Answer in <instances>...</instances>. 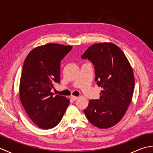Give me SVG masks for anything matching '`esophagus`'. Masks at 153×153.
<instances>
[{"instance_id":"34e87169","label":"esophagus","mask_w":153,"mask_h":153,"mask_svg":"<svg viewBox=\"0 0 153 153\" xmlns=\"http://www.w3.org/2000/svg\"><path fill=\"white\" fill-rule=\"evenodd\" d=\"M77 99H78V97H76V96H71V99L73 100L74 101H75V100H76Z\"/></svg>"}]
</instances>
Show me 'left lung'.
<instances>
[{
  "label": "left lung",
  "mask_w": 153,
  "mask_h": 153,
  "mask_svg": "<svg viewBox=\"0 0 153 153\" xmlns=\"http://www.w3.org/2000/svg\"><path fill=\"white\" fill-rule=\"evenodd\" d=\"M82 58H88L95 65V81L102 89L99 99L90 100L83 112L95 127L111 128L122 120L131 101L135 78L131 64L120 48L112 43L91 45Z\"/></svg>",
  "instance_id": "left-lung-1"
}]
</instances>
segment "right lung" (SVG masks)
<instances>
[{"label": "right lung", "mask_w": 153, "mask_h": 153, "mask_svg": "<svg viewBox=\"0 0 153 153\" xmlns=\"http://www.w3.org/2000/svg\"><path fill=\"white\" fill-rule=\"evenodd\" d=\"M72 46L48 43L31 50L25 59L19 87L23 106L39 128L48 129L58 124L70 99L51 89L60 81V62Z\"/></svg>", "instance_id": "1"}]
</instances>
